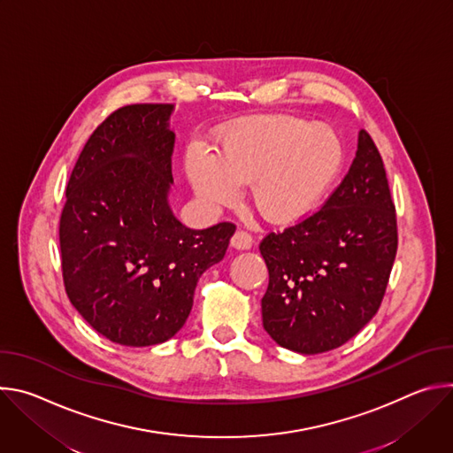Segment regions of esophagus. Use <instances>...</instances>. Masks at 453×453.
<instances>
[{
  "label": "esophagus",
  "mask_w": 453,
  "mask_h": 453,
  "mask_svg": "<svg viewBox=\"0 0 453 453\" xmlns=\"http://www.w3.org/2000/svg\"><path fill=\"white\" fill-rule=\"evenodd\" d=\"M252 234L250 233H247L245 229H238L234 234H233V238H231V245L234 247V249H250L252 247Z\"/></svg>",
  "instance_id": "obj_1"
}]
</instances>
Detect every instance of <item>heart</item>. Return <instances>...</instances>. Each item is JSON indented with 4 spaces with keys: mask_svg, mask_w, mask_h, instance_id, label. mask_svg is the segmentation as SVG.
I'll return each instance as SVG.
<instances>
[{
    "mask_svg": "<svg viewBox=\"0 0 453 453\" xmlns=\"http://www.w3.org/2000/svg\"><path fill=\"white\" fill-rule=\"evenodd\" d=\"M344 163V145L328 125L294 116H256L226 127L215 154L191 152L188 177L211 204H231L249 182L252 206L287 224L313 211Z\"/></svg>",
    "mask_w": 453,
    "mask_h": 453,
    "instance_id": "heart-1",
    "label": "heart"
}]
</instances>
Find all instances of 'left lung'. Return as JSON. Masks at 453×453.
I'll return each instance as SVG.
<instances>
[{"label": "left lung", "mask_w": 453, "mask_h": 453, "mask_svg": "<svg viewBox=\"0 0 453 453\" xmlns=\"http://www.w3.org/2000/svg\"><path fill=\"white\" fill-rule=\"evenodd\" d=\"M398 250L389 180L360 131L349 172L317 211L260 242L269 269L264 328L303 355L335 349L378 311Z\"/></svg>", "instance_id": "obj_1"}]
</instances>
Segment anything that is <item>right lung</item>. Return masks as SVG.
Returning a JSON list of instances; mask_svg holds the SVG:
<instances>
[{"label": "right lung", "mask_w": 453, "mask_h": 453, "mask_svg": "<svg viewBox=\"0 0 453 453\" xmlns=\"http://www.w3.org/2000/svg\"><path fill=\"white\" fill-rule=\"evenodd\" d=\"M170 104L112 111L84 145L58 222L64 288L105 339L152 346L173 337L206 269L236 229H189L170 211L175 134Z\"/></svg>", "instance_id": "obj_1"}]
</instances>
